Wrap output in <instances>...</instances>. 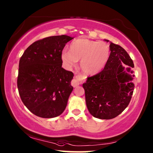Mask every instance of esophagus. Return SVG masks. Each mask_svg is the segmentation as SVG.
I'll list each match as a JSON object with an SVG mask.
<instances>
[{
    "label": "esophagus",
    "mask_w": 153,
    "mask_h": 153,
    "mask_svg": "<svg viewBox=\"0 0 153 153\" xmlns=\"http://www.w3.org/2000/svg\"><path fill=\"white\" fill-rule=\"evenodd\" d=\"M85 79V77L84 76H82V75H77V76L74 77V79H72L71 81V85L73 87L76 88L77 86H78L82 81H84Z\"/></svg>",
    "instance_id": "esophagus-1"
}]
</instances>
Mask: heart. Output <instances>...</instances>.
Wrapping results in <instances>:
<instances>
[{
  "mask_svg": "<svg viewBox=\"0 0 153 153\" xmlns=\"http://www.w3.org/2000/svg\"><path fill=\"white\" fill-rule=\"evenodd\" d=\"M69 51L63 50L61 58L65 67L70 69L80 59L82 70L87 74H96L106 64L110 57V49L104 41H96L85 38H77L70 43Z\"/></svg>",
  "mask_w": 153,
  "mask_h": 153,
  "instance_id": "heart-1",
  "label": "heart"
}]
</instances>
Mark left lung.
<instances>
[{
	"instance_id": "1",
	"label": "left lung",
	"mask_w": 153,
	"mask_h": 153,
	"mask_svg": "<svg viewBox=\"0 0 153 153\" xmlns=\"http://www.w3.org/2000/svg\"><path fill=\"white\" fill-rule=\"evenodd\" d=\"M109 41L108 40H105ZM110 55L104 69L88 77L83 84L85 102L94 117L109 120L116 117L128 105L134 91V68L131 58L121 46L110 42ZM129 67L126 69L124 65Z\"/></svg>"
}]
</instances>
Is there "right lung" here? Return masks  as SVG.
I'll return each mask as SVG.
<instances>
[{"label": "right lung", "mask_w": 153, "mask_h": 153, "mask_svg": "<svg viewBox=\"0 0 153 153\" xmlns=\"http://www.w3.org/2000/svg\"><path fill=\"white\" fill-rule=\"evenodd\" d=\"M68 35L51 36L32 43L22 55L17 87L22 102L30 112L41 118L62 114L74 88V74L62 68L61 54L73 39Z\"/></svg>", "instance_id": "right-lung-1"}]
</instances>
